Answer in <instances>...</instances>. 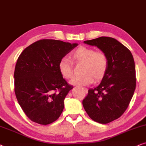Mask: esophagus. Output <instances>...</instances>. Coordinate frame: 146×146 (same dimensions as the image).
Returning <instances> with one entry per match:
<instances>
[{
	"mask_svg": "<svg viewBox=\"0 0 146 146\" xmlns=\"http://www.w3.org/2000/svg\"><path fill=\"white\" fill-rule=\"evenodd\" d=\"M83 90H84L85 93H87V92H88V90H87V88H83Z\"/></svg>",
	"mask_w": 146,
	"mask_h": 146,
	"instance_id": "esophagus-1",
	"label": "esophagus"
}]
</instances>
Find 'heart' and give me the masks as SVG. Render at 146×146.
Segmentation results:
<instances>
[{"label": "heart", "mask_w": 146, "mask_h": 146, "mask_svg": "<svg viewBox=\"0 0 146 146\" xmlns=\"http://www.w3.org/2000/svg\"><path fill=\"white\" fill-rule=\"evenodd\" d=\"M71 58L76 63H83L81 76L75 77L70 81L71 84L85 86L95 81L102 79L106 75L108 67V60L106 54L96 51L93 48L80 46L72 53ZM58 69L61 76L66 79L72 78L73 75L71 61L66 57L59 60Z\"/></svg>", "instance_id": "heart-1"}]
</instances>
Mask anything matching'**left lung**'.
Returning <instances> with one entry per match:
<instances>
[{"label": "left lung", "mask_w": 146, "mask_h": 146, "mask_svg": "<svg viewBox=\"0 0 146 146\" xmlns=\"http://www.w3.org/2000/svg\"><path fill=\"white\" fill-rule=\"evenodd\" d=\"M106 54L108 70L102 82L90 89L83 106L91 119L108 123L121 117L129 106L136 85L133 55L128 48L115 38L107 36L85 40Z\"/></svg>", "instance_id": "left-lung-1"}]
</instances>
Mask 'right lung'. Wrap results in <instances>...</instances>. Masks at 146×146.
<instances>
[{"instance_id": "1", "label": "right lung", "mask_w": 146, "mask_h": 146, "mask_svg": "<svg viewBox=\"0 0 146 146\" xmlns=\"http://www.w3.org/2000/svg\"><path fill=\"white\" fill-rule=\"evenodd\" d=\"M77 45L42 39L27 46L19 57L14 73L15 93L31 121L48 125L61 115L64 100L73 87L60 74L58 63Z\"/></svg>"}]
</instances>
